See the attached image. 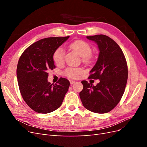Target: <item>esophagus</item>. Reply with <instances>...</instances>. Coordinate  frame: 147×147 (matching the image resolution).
<instances>
[{
    "mask_svg": "<svg viewBox=\"0 0 147 147\" xmlns=\"http://www.w3.org/2000/svg\"><path fill=\"white\" fill-rule=\"evenodd\" d=\"M70 84H73L74 83H75V81H74V80H70Z\"/></svg>",
    "mask_w": 147,
    "mask_h": 147,
    "instance_id": "esophagus-1",
    "label": "esophagus"
}]
</instances>
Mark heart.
<instances>
[{"mask_svg": "<svg viewBox=\"0 0 147 147\" xmlns=\"http://www.w3.org/2000/svg\"><path fill=\"white\" fill-rule=\"evenodd\" d=\"M69 47L82 57L84 61H88L91 58V47L87 42L83 40H76L70 43ZM64 56L65 51L63 48L61 47L57 48L53 55V61L57 65H61L64 63ZM65 72L67 77L76 78L82 74L83 69L80 67H70L67 69Z\"/></svg>", "mask_w": 147, "mask_h": 147, "instance_id": "heart-1", "label": "heart"}]
</instances>
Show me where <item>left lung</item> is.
Listing matches in <instances>:
<instances>
[{"instance_id":"8db88e82","label":"left lung","mask_w":147,"mask_h":147,"mask_svg":"<svg viewBox=\"0 0 147 147\" xmlns=\"http://www.w3.org/2000/svg\"><path fill=\"white\" fill-rule=\"evenodd\" d=\"M99 48L98 59L91 70L89 78L99 79L96 86L82 81L80 97L84 108L97 113H107L119 103L125 90L128 71L121 48L105 35L87 36Z\"/></svg>"}]
</instances>
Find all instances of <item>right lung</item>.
Wrapping results in <instances>:
<instances>
[{
  "label": "right lung",
  "mask_w": 147,
  "mask_h": 147,
  "mask_svg": "<svg viewBox=\"0 0 147 147\" xmlns=\"http://www.w3.org/2000/svg\"><path fill=\"white\" fill-rule=\"evenodd\" d=\"M69 38L49 37L30 45L21 55L16 75L22 97L35 112L48 113L61 105L70 82L61 78L57 84L48 82L49 70L55 68L53 55Z\"/></svg>",
  "instance_id": "add662e5"
}]
</instances>
